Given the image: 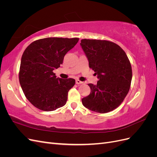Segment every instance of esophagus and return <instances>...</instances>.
I'll use <instances>...</instances> for the list:
<instances>
[{"label": "esophagus", "mask_w": 157, "mask_h": 157, "mask_svg": "<svg viewBox=\"0 0 157 157\" xmlns=\"http://www.w3.org/2000/svg\"><path fill=\"white\" fill-rule=\"evenodd\" d=\"M76 84H83V82H81L80 81V80H76Z\"/></svg>", "instance_id": "obj_1"}]
</instances>
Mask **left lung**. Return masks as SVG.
Segmentation results:
<instances>
[{
  "label": "left lung",
  "instance_id": "1",
  "mask_svg": "<svg viewBox=\"0 0 157 157\" xmlns=\"http://www.w3.org/2000/svg\"><path fill=\"white\" fill-rule=\"evenodd\" d=\"M80 46L99 79L96 85L88 84L91 92L82 99L83 105L96 113L110 112L121 105L129 92L132 78L130 61L113 42L82 39Z\"/></svg>",
  "mask_w": 157,
  "mask_h": 157
}]
</instances>
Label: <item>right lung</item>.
<instances>
[{"mask_svg":"<svg viewBox=\"0 0 157 157\" xmlns=\"http://www.w3.org/2000/svg\"><path fill=\"white\" fill-rule=\"evenodd\" d=\"M78 38H45L33 42L22 55L19 73L21 87L32 105L44 111H55L67 100L73 78H57L53 71L63 63L65 55Z\"/></svg>","mask_w":157,"mask_h":157,"instance_id":"1","label":"right lung"}]
</instances>
